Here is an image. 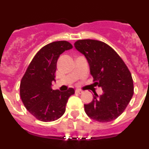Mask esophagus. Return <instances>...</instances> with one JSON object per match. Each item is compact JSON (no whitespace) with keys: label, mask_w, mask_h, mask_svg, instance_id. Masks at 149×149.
<instances>
[{"label":"esophagus","mask_w":149,"mask_h":149,"mask_svg":"<svg viewBox=\"0 0 149 149\" xmlns=\"http://www.w3.org/2000/svg\"><path fill=\"white\" fill-rule=\"evenodd\" d=\"M75 92L77 93H79V94H81V93H83V90H81V89H76Z\"/></svg>","instance_id":"obj_1"}]
</instances>
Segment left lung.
Masks as SVG:
<instances>
[{
    "instance_id": "8db88e82",
    "label": "left lung",
    "mask_w": 149,
    "mask_h": 149,
    "mask_svg": "<svg viewBox=\"0 0 149 149\" xmlns=\"http://www.w3.org/2000/svg\"><path fill=\"white\" fill-rule=\"evenodd\" d=\"M74 47L89 64L95 84L103 95L95 94L92 102L84 104L86 113L99 122L117 119L125 111L134 95L131 73L118 54L106 43L94 39H80Z\"/></svg>"
}]
</instances>
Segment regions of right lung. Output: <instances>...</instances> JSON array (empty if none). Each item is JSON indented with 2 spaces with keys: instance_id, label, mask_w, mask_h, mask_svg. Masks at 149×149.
I'll return each instance as SVG.
<instances>
[{
  "instance_id": "right-lung-1",
  "label": "right lung",
  "mask_w": 149,
  "mask_h": 149,
  "mask_svg": "<svg viewBox=\"0 0 149 149\" xmlns=\"http://www.w3.org/2000/svg\"><path fill=\"white\" fill-rule=\"evenodd\" d=\"M72 48L67 41H56L45 45L35 55L22 78V101L38 120L48 122L60 119L65 113L68 98L74 94L73 88L65 92L51 88L59 56Z\"/></svg>"
}]
</instances>
